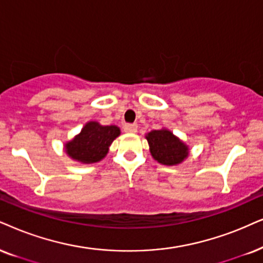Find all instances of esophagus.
Here are the masks:
<instances>
[{
    "label": "esophagus",
    "instance_id": "1",
    "mask_svg": "<svg viewBox=\"0 0 263 263\" xmlns=\"http://www.w3.org/2000/svg\"><path fill=\"white\" fill-rule=\"evenodd\" d=\"M124 131L126 132V134H136V132H137V125L126 124V125H124Z\"/></svg>",
    "mask_w": 263,
    "mask_h": 263
}]
</instances>
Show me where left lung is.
Returning <instances> with one entry per match:
<instances>
[{
  "instance_id": "1",
  "label": "left lung",
  "mask_w": 263,
  "mask_h": 263,
  "mask_svg": "<svg viewBox=\"0 0 263 263\" xmlns=\"http://www.w3.org/2000/svg\"><path fill=\"white\" fill-rule=\"evenodd\" d=\"M148 141L149 152L153 159L159 164L176 166L182 164L189 155V147L175 136L168 128L153 129L145 135Z\"/></svg>"
}]
</instances>
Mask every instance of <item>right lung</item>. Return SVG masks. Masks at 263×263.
<instances>
[{
    "instance_id": "right-lung-1",
    "label": "right lung",
    "mask_w": 263,
    "mask_h": 263,
    "mask_svg": "<svg viewBox=\"0 0 263 263\" xmlns=\"http://www.w3.org/2000/svg\"><path fill=\"white\" fill-rule=\"evenodd\" d=\"M120 134V128L115 125L104 126L98 121H88L80 134L64 143V151L74 161L95 164L107 156L109 147Z\"/></svg>"
}]
</instances>
